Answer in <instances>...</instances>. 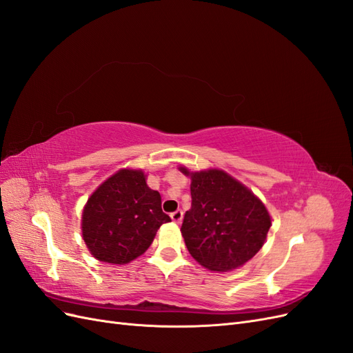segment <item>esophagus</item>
Listing matches in <instances>:
<instances>
[{"mask_svg":"<svg viewBox=\"0 0 353 353\" xmlns=\"http://www.w3.org/2000/svg\"><path fill=\"white\" fill-rule=\"evenodd\" d=\"M183 216H184V213H183V210H181V209H178V210L170 213V219H172V221L176 222V223H179L181 221H183Z\"/></svg>","mask_w":353,"mask_h":353,"instance_id":"1","label":"esophagus"}]
</instances>
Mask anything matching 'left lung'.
Masks as SVG:
<instances>
[{
    "label": "left lung",
    "mask_w": 353,
    "mask_h": 353,
    "mask_svg": "<svg viewBox=\"0 0 353 353\" xmlns=\"http://www.w3.org/2000/svg\"><path fill=\"white\" fill-rule=\"evenodd\" d=\"M181 170L191 176V209L181 227L190 254L205 268L219 272L250 261L271 227L263 203L223 170Z\"/></svg>",
    "instance_id": "obj_1"
}]
</instances>
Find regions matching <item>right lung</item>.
Wrapping results in <instances>:
<instances>
[{
    "label": "right lung",
    "mask_w": 353,
    "mask_h": 353,
    "mask_svg": "<svg viewBox=\"0 0 353 353\" xmlns=\"http://www.w3.org/2000/svg\"><path fill=\"white\" fill-rule=\"evenodd\" d=\"M170 218L141 170L122 169L94 191L82 213V236L101 262L123 265L143 254Z\"/></svg>",
    "instance_id": "add662e5"
}]
</instances>
